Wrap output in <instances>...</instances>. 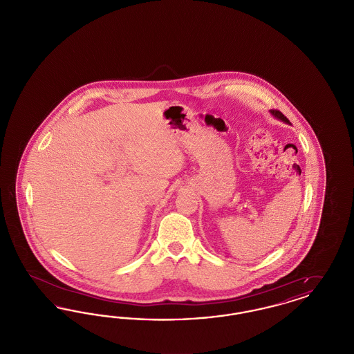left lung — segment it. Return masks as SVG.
<instances>
[{"label":"left lung","instance_id":"8db88e82","mask_svg":"<svg viewBox=\"0 0 354 354\" xmlns=\"http://www.w3.org/2000/svg\"><path fill=\"white\" fill-rule=\"evenodd\" d=\"M270 113L276 117V118L281 119L283 122H286V123H289V119L286 118V115L281 113V111H279V110H274V109H272L270 110Z\"/></svg>","mask_w":354,"mask_h":354}]
</instances>
